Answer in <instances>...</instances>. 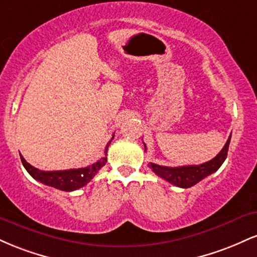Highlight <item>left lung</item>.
<instances>
[{
	"mask_svg": "<svg viewBox=\"0 0 257 257\" xmlns=\"http://www.w3.org/2000/svg\"><path fill=\"white\" fill-rule=\"evenodd\" d=\"M229 141H231V135H229L226 145L223 146V149L221 150L216 157H214L211 161L205 162V163L199 164V166H184L172 168L158 166V164L155 163H150L149 166L151 167L152 172L155 173L156 175L167 180L170 184L182 188L192 187V186L198 184L200 180H203L206 178V176L210 175V174L215 173L221 166H222V163L225 162V159L227 157V152H228ZM144 145H145V144H144Z\"/></svg>",
	"mask_w": 257,
	"mask_h": 257,
	"instance_id": "1",
	"label": "left lung"
}]
</instances>
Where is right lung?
<instances>
[{"instance_id":"right-lung-1","label":"right lung","mask_w":257,"mask_h":257,"mask_svg":"<svg viewBox=\"0 0 257 257\" xmlns=\"http://www.w3.org/2000/svg\"><path fill=\"white\" fill-rule=\"evenodd\" d=\"M113 139V137H112ZM105 147V156L107 155V149L110 146L111 141ZM20 159H22L23 166L28 173L37 181L42 182V184L51 186V187L58 188V190L66 191V192H71V191L78 190V188L83 187L90 181L96 173L105 166L107 162V157H104L99 159L96 163L91 164L85 168H78V169H69V170H55V172H44V170H40L37 168L32 167L25 161L24 157L20 155Z\"/></svg>"}]
</instances>
